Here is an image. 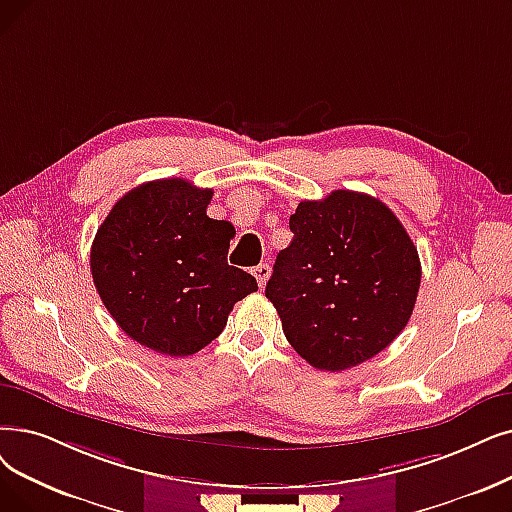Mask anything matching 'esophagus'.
Here are the masks:
<instances>
[{"instance_id":"34e87169","label":"esophagus","mask_w":512,"mask_h":512,"mask_svg":"<svg viewBox=\"0 0 512 512\" xmlns=\"http://www.w3.org/2000/svg\"><path fill=\"white\" fill-rule=\"evenodd\" d=\"M270 274H272V268L268 263H259L257 268H253V276L257 278V282H259V286L263 288V284L268 282V278H270Z\"/></svg>"}]
</instances>
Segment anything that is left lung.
<instances>
[{
	"mask_svg": "<svg viewBox=\"0 0 512 512\" xmlns=\"http://www.w3.org/2000/svg\"><path fill=\"white\" fill-rule=\"evenodd\" d=\"M293 240L265 286L286 341L318 370L358 366L402 332L420 286V259L379 198L335 190L301 201Z\"/></svg>",
	"mask_w": 512,
	"mask_h": 512,
	"instance_id": "obj_1",
	"label": "left lung"
}]
</instances>
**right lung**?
Wrapping results in <instances>:
<instances>
[{
  "label": "right lung",
  "mask_w": 512,
  "mask_h": 512,
  "mask_svg": "<svg viewBox=\"0 0 512 512\" xmlns=\"http://www.w3.org/2000/svg\"><path fill=\"white\" fill-rule=\"evenodd\" d=\"M211 188L182 177L121 196L92 242L96 291L127 337L184 358L217 339L257 280L228 265L232 224L211 219Z\"/></svg>",
  "instance_id": "1"
}]
</instances>
